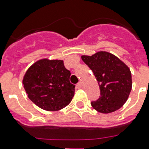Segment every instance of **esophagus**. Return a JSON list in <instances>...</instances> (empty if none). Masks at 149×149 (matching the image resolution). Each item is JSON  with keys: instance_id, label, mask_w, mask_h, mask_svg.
Masks as SVG:
<instances>
[{"instance_id": "34e87169", "label": "esophagus", "mask_w": 149, "mask_h": 149, "mask_svg": "<svg viewBox=\"0 0 149 149\" xmlns=\"http://www.w3.org/2000/svg\"><path fill=\"white\" fill-rule=\"evenodd\" d=\"M83 86V84L82 82H79V83L77 84V87H78V88H82Z\"/></svg>"}]
</instances>
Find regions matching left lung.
Segmentation results:
<instances>
[{"mask_svg":"<svg viewBox=\"0 0 149 149\" xmlns=\"http://www.w3.org/2000/svg\"><path fill=\"white\" fill-rule=\"evenodd\" d=\"M82 60L93 72L100 86L101 96L91 105L101 113H110L125 103L132 90V73L129 66L114 54L99 51Z\"/></svg>","mask_w":149,"mask_h":149,"instance_id":"1","label":"left lung"}]
</instances>
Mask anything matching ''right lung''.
<instances>
[{"instance_id": "add662e5", "label": "right lung", "mask_w": 149, "mask_h": 149, "mask_svg": "<svg viewBox=\"0 0 149 149\" xmlns=\"http://www.w3.org/2000/svg\"><path fill=\"white\" fill-rule=\"evenodd\" d=\"M70 71L63 60L43 58L33 63L23 77L27 96L46 111H58L70 103L75 86L70 82Z\"/></svg>"}]
</instances>
